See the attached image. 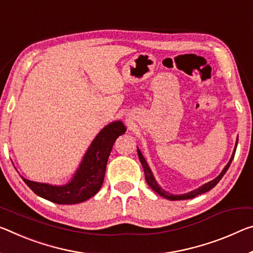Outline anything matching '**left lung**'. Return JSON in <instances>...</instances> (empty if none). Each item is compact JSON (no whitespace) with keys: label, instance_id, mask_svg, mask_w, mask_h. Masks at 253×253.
Masks as SVG:
<instances>
[{"label":"left lung","instance_id":"left-lung-1","mask_svg":"<svg viewBox=\"0 0 253 253\" xmlns=\"http://www.w3.org/2000/svg\"><path fill=\"white\" fill-rule=\"evenodd\" d=\"M236 145H238V139H236L235 148H234V151H233V154H232V156H231L230 161H228V163L226 164L225 168H224V169L222 170V172H220L219 175H217V177H216L214 180H211V181L207 182L205 184H203L202 187L197 188V189L192 190L190 192H187V194H182V195H172V194H170V192H168V191H166L164 189H162V188L159 186V183L156 182V180L154 178L153 173H152L150 167H148L146 160L144 159L142 152L138 150V147H137V154H138L139 161H141L142 166H143L144 173H145V179H146V182H147L148 186H150L152 189H153L156 192V194H159L160 196H162V197H164V198H167V199H169V200H183V199H191V198L196 197V196H198L200 194H204V192H207V191H210L211 189H213V188L216 186V184L219 182V180L223 178V175L226 173V171H227L228 168H230L231 163H232V160L234 159V154H235V151H236Z\"/></svg>","mask_w":253,"mask_h":253}]
</instances>
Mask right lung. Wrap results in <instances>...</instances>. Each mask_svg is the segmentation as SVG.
<instances>
[{"label":"right lung","mask_w":253,"mask_h":253,"mask_svg":"<svg viewBox=\"0 0 253 253\" xmlns=\"http://www.w3.org/2000/svg\"><path fill=\"white\" fill-rule=\"evenodd\" d=\"M125 131L126 127L120 120L112 122L102 128L84 154L74 177L64 186H53L21 178L36 195L49 202L62 205L85 202L101 188L112 145Z\"/></svg>","instance_id":"add662e5"}]
</instances>
